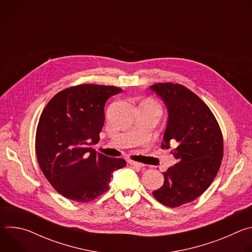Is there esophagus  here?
<instances>
[{
	"label": "esophagus",
	"instance_id": "esophagus-1",
	"mask_svg": "<svg viewBox=\"0 0 252 252\" xmlns=\"http://www.w3.org/2000/svg\"><path fill=\"white\" fill-rule=\"evenodd\" d=\"M127 162H128L129 165H131V166H135V167H142V166H143L142 163H139V162H136V161H133V160H128Z\"/></svg>",
	"mask_w": 252,
	"mask_h": 252
}]
</instances>
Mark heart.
Segmentation results:
<instances>
[{"label": "heart", "mask_w": 252, "mask_h": 252, "mask_svg": "<svg viewBox=\"0 0 252 252\" xmlns=\"http://www.w3.org/2000/svg\"><path fill=\"white\" fill-rule=\"evenodd\" d=\"M147 102H149V103H151V104H153V105H155V106H157V107H158V109H159L158 104L156 101H154V100H150V101H147Z\"/></svg>", "instance_id": "1"}]
</instances>
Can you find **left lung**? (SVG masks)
I'll return each instance as SVG.
<instances>
[{"label":"left lung","mask_w":252,"mask_h":252,"mask_svg":"<svg viewBox=\"0 0 252 252\" xmlns=\"http://www.w3.org/2000/svg\"><path fill=\"white\" fill-rule=\"evenodd\" d=\"M165 103L168 112L161 142L178 160L163 172L164 184L153 191L157 200L177 207L199 197L217 176L222 157L223 138L209 107L183 85L158 83L150 87Z\"/></svg>","instance_id":"obj_1"}]
</instances>
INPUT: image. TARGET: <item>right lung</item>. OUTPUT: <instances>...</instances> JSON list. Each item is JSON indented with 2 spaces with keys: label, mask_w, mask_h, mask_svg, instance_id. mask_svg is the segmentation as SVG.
<instances>
[{
  "label": "right lung",
  "mask_w": 252,
  "mask_h": 252,
  "mask_svg": "<svg viewBox=\"0 0 252 252\" xmlns=\"http://www.w3.org/2000/svg\"><path fill=\"white\" fill-rule=\"evenodd\" d=\"M122 91L114 86L79 85L58 93L44 109L35 154L46 178L63 196L92 201L110 189L112 172L126 166L125 159L92 148L99 140L105 101Z\"/></svg>",
  "instance_id": "1"
}]
</instances>
